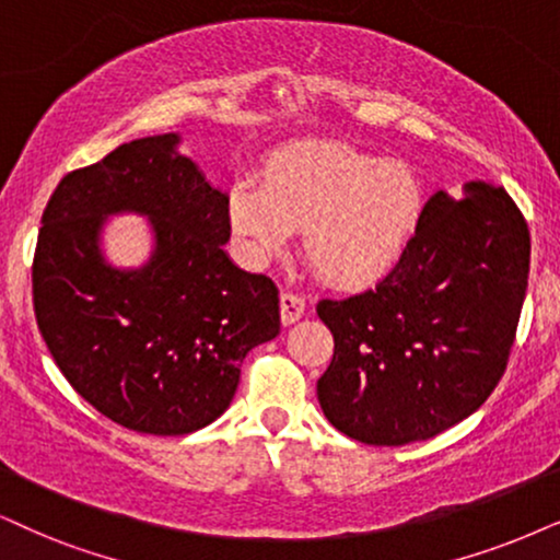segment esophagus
Masks as SVG:
<instances>
[{
    "label": "esophagus",
    "mask_w": 560,
    "mask_h": 560,
    "mask_svg": "<svg viewBox=\"0 0 560 560\" xmlns=\"http://www.w3.org/2000/svg\"><path fill=\"white\" fill-rule=\"evenodd\" d=\"M279 304H281V323H284V325H292L304 315V300H302V296L284 292V294H281Z\"/></svg>",
    "instance_id": "esophagus-1"
}]
</instances>
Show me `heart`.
<instances>
[{"mask_svg":"<svg viewBox=\"0 0 560 560\" xmlns=\"http://www.w3.org/2000/svg\"><path fill=\"white\" fill-rule=\"evenodd\" d=\"M427 190L402 160H382L341 141H310L276 154L266 183L237 178L228 214L253 264L302 232L307 264L338 287H362L402 256L419 230Z\"/></svg>","mask_w":560,"mask_h":560,"instance_id":"b5f03b06","label":"heart"}]
</instances>
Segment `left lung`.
I'll return each instance as SVG.
<instances>
[{"label":"left lung","instance_id":"1","mask_svg":"<svg viewBox=\"0 0 560 560\" xmlns=\"http://www.w3.org/2000/svg\"><path fill=\"white\" fill-rule=\"evenodd\" d=\"M527 273L529 230L504 188L436 190L377 287L317 304L336 343L317 380L325 419L398 447L476 413L506 370Z\"/></svg>","mask_w":560,"mask_h":560}]
</instances>
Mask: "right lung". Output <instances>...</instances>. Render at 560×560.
I'll list each match as a JSON object with an SVG mask.
<instances>
[{
    "label": "right lung",
    "mask_w": 560,
    "mask_h": 560,
    "mask_svg": "<svg viewBox=\"0 0 560 560\" xmlns=\"http://www.w3.org/2000/svg\"><path fill=\"white\" fill-rule=\"evenodd\" d=\"M180 133L133 139L63 175L33 258L38 330L69 385L110 421L158 436L209 427L235 398L247 351L279 336V289L232 264L230 196ZM148 217L147 265L104 258L108 215Z\"/></svg>",
    "instance_id": "1"
}]
</instances>
